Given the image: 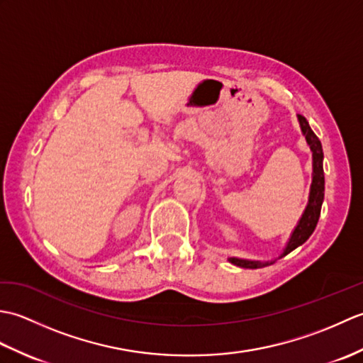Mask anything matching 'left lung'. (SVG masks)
<instances>
[{
    "label": "left lung",
    "instance_id": "left-lung-1",
    "mask_svg": "<svg viewBox=\"0 0 363 363\" xmlns=\"http://www.w3.org/2000/svg\"><path fill=\"white\" fill-rule=\"evenodd\" d=\"M298 121H299L301 130H303V134L306 137V142L311 146V151H312V160H313L312 186H311L309 203H307V207L303 213V217H301L298 223V226L291 233V237L289 238V243L285 246L281 257L287 256L289 252L298 248L299 245H303L307 238L312 235L315 228H317V223L321 213V204H323V199H325V172H323L321 142L320 138L315 135V133L309 126V123H307V120L303 117V115H298ZM229 262L242 268H260V267H267L269 264H273V262L245 260V259H237V257H230Z\"/></svg>",
    "mask_w": 363,
    "mask_h": 363
}]
</instances>
